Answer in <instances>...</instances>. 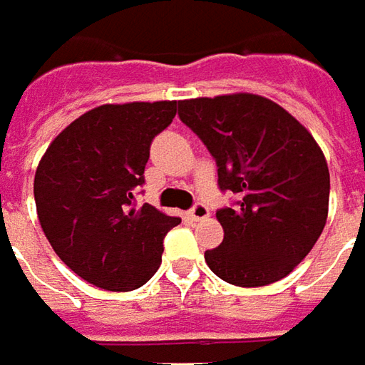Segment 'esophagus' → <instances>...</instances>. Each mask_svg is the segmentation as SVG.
Returning a JSON list of instances; mask_svg holds the SVG:
<instances>
[{"instance_id":"1","label":"esophagus","mask_w":365,"mask_h":365,"mask_svg":"<svg viewBox=\"0 0 365 365\" xmlns=\"http://www.w3.org/2000/svg\"><path fill=\"white\" fill-rule=\"evenodd\" d=\"M190 217L195 219V221H200V219H207L209 217V207L205 205V202H197L192 209H190Z\"/></svg>"}]
</instances>
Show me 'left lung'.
I'll return each mask as SVG.
<instances>
[{
    "instance_id": "1",
    "label": "left lung",
    "mask_w": 365,
    "mask_h": 365,
    "mask_svg": "<svg viewBox=\"0 0 365 365\" xmlns=\"http://www.w3.org/2000/svg\"><path fill=\"white\" fill-rule=\"evenodd\" d=\"M178 116L215 158L219 188L239 197L217 211L225 239L205 251L207 265L239 287L289 275L327 219L329 170L314 136L257 94L182 100Z\"/></svg>"
}]
</instances>
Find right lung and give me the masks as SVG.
Here are the masks:
<instances>
[{
	"instance_id": "right-lung-1",
	"label": "right lung",
	"mask_w": 365,
	"mask_h": 365,
	"mask_svg": "<svg viewBox=\"0 0 365 365\" xmlns=\"http://www.w3.org/2000/svg\"><path fill=\"white\" fill-rule=\"evenodd\" d=\"M177 102L104 104L63 128L41 156L34 197L56 255L106 291L143 287L163 261V239L180 219L136 205L150 144Z\"/></svg>"
}]
</instances>
